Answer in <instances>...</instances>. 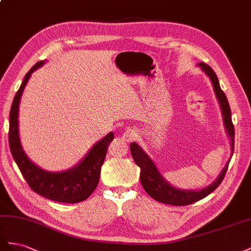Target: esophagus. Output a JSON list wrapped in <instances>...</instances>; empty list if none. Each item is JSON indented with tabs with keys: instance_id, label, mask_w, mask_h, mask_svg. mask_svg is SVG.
Segmentation results:
<instances>
[{
	"instance_id": "1",
	"label": "esophagus",
	"mask_w": 251,
	"mask_h": 251,
	"mask_svg": "<svg viewBox=\"0 0 251 251\" xmlns=\"http://www.w3.org/2000/svg\"><path fill=\"white\" fill-rule=\"evenodd\" d=\"M137 132L132 128H127V129L123 133V140L126 142H132L135 138H137Z\"/></svg>"
}]
</instances>
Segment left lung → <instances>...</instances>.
Returning <instances> with one entry per match:
<instances>
[{
	"instance_id": "obj_1",
	"label": "left lung",
	"mask_w": 251,
	"mask_h": 251,
	"mask_svg": "<svg viewBox=\"0 0 251 251\" xmlns=\"http://www.w3.org/2000/svg\"><path fill=\"white\" fill-rule=\"evenodd\" d=\"M199 66L201 67L204 73L209 76L213 85L214 92H216V96L218 98V101L222 109V113H223L225 129L231 141L232 154L234 149V127L231 121V110L228 104V100L223 90L221 89L218 76L216 73L212 70V68L205 63H200ZM130 151L133 157V161L141 168L140 180L145 191L152 199H154L155 201L163 204L175 206H184L198 202L199 200L204 199L213 190H216L219 187V185L222 183V181H223L229 165L228 161L223 170L221 171V174L219 175L217 180L209 186H207V187L200 190H183L177 189L166 182L165 178H164L160 174V171L157 170L152 160L150 159V157L145 153L144 150H143L137 143H131Z\"/></svg>"
}]
</instances>
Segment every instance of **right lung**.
Masks as SVG:
<instances>
[{
    "label": "right lung",
    "mask_w": 251,
    "mask_h": 251,
    "mask_svg": "<svg viewBox=\"0 0 251 251\" xmlns=\"http://www.w3.org/2000/svg\"><path fill=\"white\" fill-rule=\"evenodd\" d=\"M44 61L38 62L26 74L17 95L14 96L9 113V147L13 160L29 187L38 195L54 202L78 203L87 199L99 184L101 167L104 163L113 132H109L94 145L84 159L74 168L61 173H50L32 163L25 154L19 137V105L23 90L31 74Z\"/></svg>",
    "instance_id": "obj_1"
}]
</instances>
